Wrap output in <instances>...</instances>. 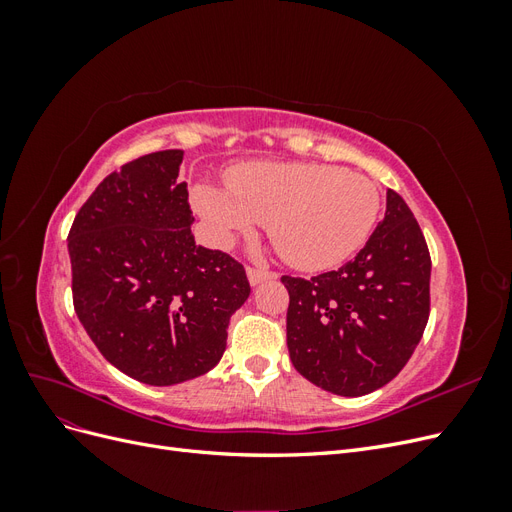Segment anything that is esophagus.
I'll list each match as a JSON object with an SVG mask.
<instances>
[{
    "instance_id": "1",
    "label": "esophagus",
    "mask_w": 512,
    "mask_h": 512,
    "mask_svg": "<svg viewBox=\"0 0 512 512\" xmlns=\"http://www.w3.org/2000/svg\"><path fill=\"white\" fill-rule=\"evenodd\" d=\"M275 273L267 271V269H256V267H247V280H250L252 286H258L265 280H273Z\"/></svg>"
}]
</instances>
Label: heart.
<instances>
[{
    "instance_id": "obj_1",
    "label": "heart",
    "mask_w": 512,
    "mask_h": 512,
    "mask_svg": "<svg viewBox=\"0 0 512 512\" xmlns=\"http://www.w3.org/2000/svg\"><path fill=\"white\" fill-rule=\"evenodd\" d=\"M226 190L196 185L194 207L215 243L228 245L267 222L288 265L322 271L356 254L380 213V192L363 175L320 162H250L230 168Z\"/></svg>"
}]
</instances>
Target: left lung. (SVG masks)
Wrapping results in <instances>:
<instances>
[{
    "label": "left lung",
    "mask_w": 512,
    "mask_h": 512,
    "mask_svg": "<svg viewBox=\"0 0 512 512\" xmlns=\"http://www.w3.org/2000/svg\"><path fill=\"white\" fill-rule=\"evenodd\" d=\"M431 258L406 200L386 192L384 220L342 269L284 275L290 361L320 389L361 397L410 361L429 320Z\"/></svg>",
    "instance_id": "obj_1"
}]
</instances>
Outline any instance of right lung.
<instances>
[{"instance_id": "right-lung-1", "label": "right lung", "mask_w": 512, "mask_h": 512, "mask_svg": "<svg viewBox=\"0 0 512 512\" xmlns=\"http://www.w3.org/2000/svg\"><path fill=\"white\" fill-rule=\"evenodd\" d=\"M181 160L166 149L123 164L68 235L76 316L108 363L151 386L218 365L230 316L250 297L241 262L196 245Z\"/></svg>"}]
</instances>
